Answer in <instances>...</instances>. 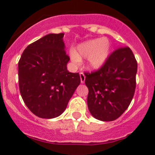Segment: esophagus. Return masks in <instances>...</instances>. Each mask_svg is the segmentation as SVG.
<instances>
[{"label": "esophagus", "mask_w": 155, "mask_h": 155, "mask_svg": "<svg viewBox=\"0 0 155 155\" xmlns=\"http://www.w3.org/2000/svg\"><path fill=\"white\" fill-rule=\"evenodd\" d=\"M79 76H80L81 83H84L85 80H86V76H85L84 73H79Z\"/></svg>", "instance_id": "1"}]
</instances>
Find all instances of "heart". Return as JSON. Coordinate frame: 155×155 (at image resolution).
<instances>
[{"mask_svg":"<svg viewBox=\"0 0 155 155\" xmlns=\"http://www.w3.org/2000/svg\"><path fill=\"white\" fill-rule=\"evenodd\" d=\"M111 44L108 39L98 38L80 43L76 51H70L73 61L79 63L82 58H87L88 67L92 70H99L106 63L110 56Z\"/></svg>","mask_w":155,"mask_h":155,"instance_id":"obj_1","label":"heart"}]
</instances>
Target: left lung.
<instances>
[{
    "instance_id": "8db88e82",
    "label": "left lung",
    "mask_w": 155,
    "mask_h": 155,
    "mask_svg": "<svg viewBox=\"0 0 155 155\" xmlns=\"http://www.w3.org/2000/svg\"><path fill=\"white\" fill-rule=\"evenodd\" d=\"M137 69L132 51L124 47L114 51L102 69L85 73L88 108L94 118L111 121L123 114L134 96Z\"/></svg>"
}]
</instances>
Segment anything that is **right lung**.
<instances>
[{"instance_id": "obj_1", "label": "right lung", "mask_w": 155, "mask_h": 155, "mask_svg": "<svg viewBox=\"0 0 155 155\" xmlns=\"http://www.w3.org/2000/svg\"><path fill=\"white\" fill-rule=\"evenodd\" d=\"M64 34H50L30 44L18 63L19 88L27 108L42 118L65 111L80 83L78 73H69Z\"/></svg>"}]
</instances>
